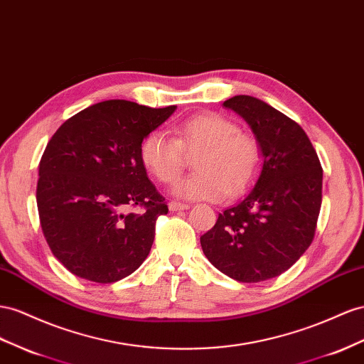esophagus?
<instances>
[{
	"label": "esophagus",
	"mask_w": 364,
	"mask_h": 364,
	"mask_svg": "<svg viewBox=\"0 0 364 364\" xmlns=\"http://www.w3.org/2000/svg\"><path fill=\"white\" fill-rule=\"evenodd\" d=\"M168 208H170V211H183V210H188L190 205L188 203H181V202H170Z\"/></svg>",
	"instance_id": "34e87169"
}]
</instances>
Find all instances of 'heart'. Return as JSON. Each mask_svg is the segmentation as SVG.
Instances as JSON below:
<instances>
[{"label": "heart", "mask_w": 364, "mask_h": 364, "mask_svg": "<svg viewBox=\"0 0 364 364\" xmlns=\"http://www.w3.org/2000/svg\"><path fill=\"white\" fill-rule=\"evenodd\" d=\"M188 178L174 183L173 194L188 200H218L237 196L252 182L260 165V145L254 136L239 132L228 117L202 113L174 129V139L151 132L141 144V161L159 182H173L185 165V154H196Z\"/></svg>", "instance_id": "obj_1"}]
</instances>
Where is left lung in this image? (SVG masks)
Masks as SVG:
<instances>
[{"instance_id": "left-lung-1", "label": "left lung", "mask_w": 364, "mask_h": 364, "mask_svg": "<svg viewBox=\"0 0 364 364\" xmlns=\"http://www.w3.org/2000/svg\"><path fill=\"white\" fill-rule=\"evenodd\" d=\"M223 107L251 127L262 166L250 190L219 214L200 245L225 276L257 283L280 276L308 250L321 206L323 170L301 127L269 104L239 95Z\"/></svg>"}]
</instances>
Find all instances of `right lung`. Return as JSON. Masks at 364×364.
I'll return each mask as SVG.
<instances>
[{
    "mask_svg": "<svg viewBox=\"0 0 364 364\" xmlns=\"http://www.w3.org/2000/svg\"><path fill=\"white\" fill-rule=\"evenodd\" d=\"M124 100L87 107L48 141L39 162L36 203L44 237L75 276L113 283L149 255L165 199L141 161L144 137L174 113ZM142 205L139 215L127 213Z\"/></svg>",
    "mask_w": 364,
    "mask_h": 364,
    "instance_id": "1",
    "label": "right lung"
}]
</instances>
